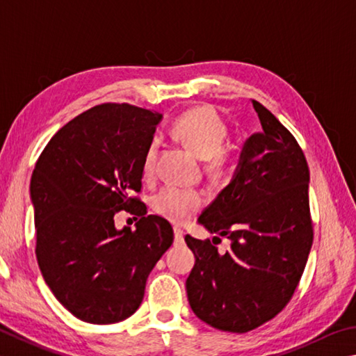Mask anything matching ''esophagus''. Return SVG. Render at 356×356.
Returning <instances> with one entry per match:
<instances>
[{"instance_id": "esophagus-1", "label": "esophagus", "mask_w": 356, "mask_h": 356, "mask_svg": "<svg viewBox=\"0 0 356 356\" xmlns=\"http://www.w3.org/2000/svg\"><path fill=\"white\" fill-rule=\"evenodd\" d=\"M174 243L176 244H182L184 243V230L176 227L174 229Z\"/></svg>"}]
</instances>
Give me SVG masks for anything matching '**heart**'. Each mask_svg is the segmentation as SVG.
Instances as JSON below:
<instances>
[{
  "instance_id": "obj_1",
  "label": "heart",
  "mask_w": 356,
  "mask_h": 356,
  "mask_svg": "<svg viewBox=\"0 0 356 356\" xmlns=\"http://www.w3.org/2000/svg\"><path fill=\"white\" fill-rule=\"evenodd\" d=\"M172 137L186 149L202 159L204 170L213 179H224L234 170V157L224 149L227 126L215 108L197 106L179 115L172 122ZM159 141L152 140L143 157V176L152 177L156 172ZM205 204L202 191L165 186L152 197V207L159 215L174 222H185L196 215Z\"/></svg>"
}]
</instances>
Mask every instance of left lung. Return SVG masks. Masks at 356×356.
I'll use <instances>...</instances> for the list:
<instances>
[{"instance_id": "obj_1", "label": "left lung", "mask_w": 356, "mask_h": 356, "mask_svg": "<svg viewBox=\"0 0 356 356\" xmlns=\"http://www.w3.org/2000/svg\"><path fill=\"white\" fill-rule=\"evenodd\" d=\"M252 106L261 132L245 141L234 180L199 216L211 234L229 238V250L185 236L196 258L186 279L190 307L230 333L254 330L288 305L314 235L305 154L266 107Z\"/></svg>"}]
</instances>
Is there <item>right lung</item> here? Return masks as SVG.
<instances>
[{"mask_svg":"<svg viewBox=\"0 0 356 356\" xmlns=\"http://www.w3.org/2000/svg\"><path fill=\"white\" fill-rule=\"evenodd\" d=\"M161 120L131 104L88 108L54 134L31 177L35 255L56 299L88 324H115L137 312L147 275L174 241L165 218L147 215L143 157ZM126 209L135 231H116Z\"/></svg>","mask_w":356,"mask_h":356,"instance_id":"1","label":"right lung"}]
</instances>
